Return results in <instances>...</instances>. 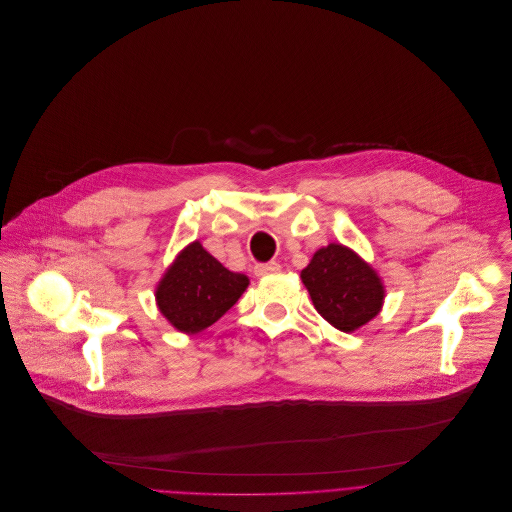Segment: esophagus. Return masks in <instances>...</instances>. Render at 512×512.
I'll list each match as a JSON object with an SVG mask.
<instances>
[{
    "label": "esophagus",
    "instance_id": "34e87169",
    "mask_svg": "<svg viewBox=\"0 0 512 512\" xmlns=\"http://www.w3.org/2000/svg\"><path fill=\"white\" fill-rule=\"evenodd\" d=\"M256 276H268V274H276L280 272V264L278 262H266V264H256L254 266Z\"/></svg>",
    "mask_w": 512,
    "mask_h": 512
}]
</instances>
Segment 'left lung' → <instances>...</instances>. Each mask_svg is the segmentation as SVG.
I'll list each match as a JSON object with an SVG mask.
<instances>
[{
    "label": "left lung",
    "mask_w": 512,
    "mask_h": 512,
    "mask_svg": "<svg viewBox=\"0 0 512 512\" xmlns=\"http://www.w3.org/2000/svg\"><path fill=\"white\" fill-rule=\"evenodd\" d=\"M300 280L309 290L319 315L343 333H353L375 319L385 300L377 270L343 244L319 248Z\"/></svg>",
    "instance_id": "obj_1"
}]
</instances>
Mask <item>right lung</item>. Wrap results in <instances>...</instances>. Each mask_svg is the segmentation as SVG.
<instances>
[{
  "label": "right lung",
  "mask_w": 512,
  "mask_h": 512,
  "mask_svg": "<svg viewBox=\"0 0 512 512\" xmlns=\"http://www.w3.org/2000/svg\"><path fill=\"white\" fill-rule=\"evenodd\" d=\"M248 284L246 274L228 270L195 240L163 272L155 288V302L173 329L195 335L220 321Z\"/></svg>",
  "instance_id": "obj_1"
}]
</instances>
